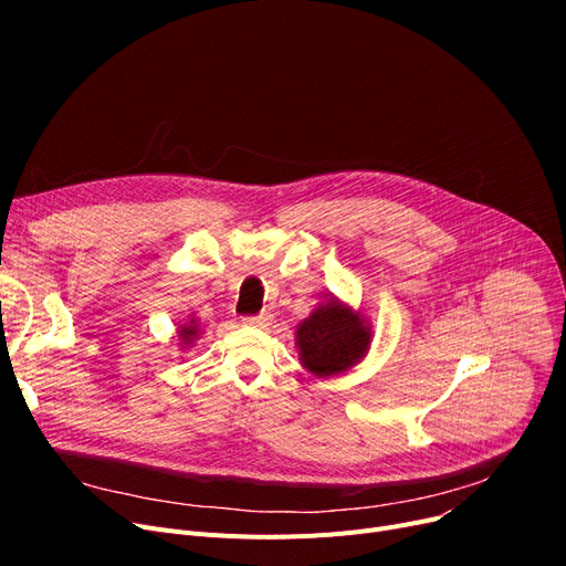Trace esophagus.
<instances>
[{
  "instance_id": "34e87169",
  "label": "esophagus",
  "mask_w": 566,
  "mask_h": 566,
  "mask_svg": "<svg viewBox=\"0 0 566 566\" xmlns=\"http://www.w3.org/2000/svg\"><path fill=\"white\" fill-rule=\"evenodd\" d=\"M273 316L271 314H256V316H245L243 323L252 325V328H265V325H271Z\"/></svg>"
}]
</instances>
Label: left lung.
<instances>
[{"label": "left lung", "mask_w": 566, "mask_h": 566, "mask_svg": "<svg viewBox=\"0 0 566 566\" xmlns=\"http://www.w3.org/2000/svg\"><path fill=\"white\" fill-rule=\"evenodd\" d=\"M295 346L310 374L318 378L339 376L365 360L371 346V325L335 295H325V301L298 323Z\"/></svg>", "instance_id": "1"}]
</instances>
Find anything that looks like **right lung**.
Here are the masks:
<instances>
[{
    "label": "right lung",
    "mask_w": 566,
    "mask_h": 566,
    "mask_svg": "<svg viewBox=\"0 0 566 566\" xmlns=\"http://www.w3.org/2000/svg\"><path fill=\"white\" fill-rule=\"evenodd\" d=\"M176 333H178V342H181V346L188 348L190 344H195V342L199 339V333H201V331H199V323H197L195 318H190V321L184 323L181 328H178Z\"/></svg>",
    "instance_id": "obj_1"
}]
</instances>
